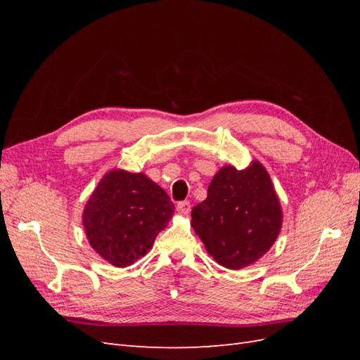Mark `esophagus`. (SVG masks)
<instances>
[{
  "label": "esophagus",
  "mask_w": 360,
  "mask_h": 360,
  "mask_svg": "<svg viewBox=\"0 0 360 360\" xmlns=\"http://www.w3.org/2000/svg\"><path fill=\"white\" fill-rule=\"evenodd\" d=\"M177 212L181 214H189L191 213V202L189 201H180L177 204Z\"/></svg>",
  "instance_id": "1"
}]
</instances>
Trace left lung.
<instances>
[{
  "label": "left lung",
  "instance_id": "8db88e82",
  "mask_svg": "<svg viewBox=\"0 0 360 360\" xmlns=\"http://www.w3.org/2000/svg\"><path fill=\"white\" fill-rule=\"evenodd\" d=\"M282 212L267 171L259 162L246 169L224 167L207 198L192 209V228L216 263L242 269L263 257L281 231Z\"/></svg>",
  "mask_w": 360,
  "mask_h": 360
}]
</instances>
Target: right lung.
<instances>
[{
    "instance_id": "obj_1",
    "label": "right lung",
    "mask_w": 360,
    "mask_h": 360,
    "mask_svg": "<svg viewBox=\"0 0 360 360\" xmlns=\"http://www.w3.org/2000/svg\"><path fill=\"white\" fill-rule=\"evenodd\" d=\"M174 204L144 174L111 171L85 205L84 226L93 249L117 267L144 257L167 226Z\"/></svg>"
}]
</instances>
